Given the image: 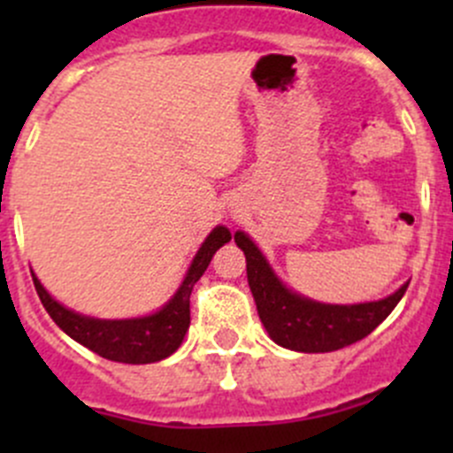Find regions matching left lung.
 Returning <instances> with one entry per match:
<instances>
[{
	"instance_id": "8db88e82",
	"label": "left lung",
	"mask_w": 453,
	"mask_h": 453,
	"mask_svg": "<svg viewBox=\"0 0 453 453\" xmlns=\"http://www.w3.org/2000/svg\"><path fill=\"white\" fill-rule=\"evenodd\" d=\"M234 241L248 260V282L265 331L278 346L298 353H331L364 340L392 313L410 285L374 303H318L289 289L250 234L239 230Z\"/></svg>"
}]
</instances>
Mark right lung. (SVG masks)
Returning a JSON list of instances; mask_svg holds the SVG:
<instances>
[{"label": "right lung", "instance_id": "obj_1", "mask_svg": "<svg viewBox=\"0 0 453 453\" xmlns=\"http://www.w3.org/2000/svg\"><path fill=\"white\" fill-rule=\"evenodd\" d=\"M232 239L230 230L226 226H217L201 248L195 254L184 280L177 287L166 304L157 311L142 315V318L125 319H100L91 315L76 313L72 309L63 307L58 300L48 294L39 278L32 272L35 289L43 303L45 311L57 322L63 333L76 340L79 344L87 346L89 350L98 353L100 357L109 362L120 364H153L171 357L184 342L186 331L190 326V294L197 280L208 269L214 252Z\"/></svg>", "mask_w": 453, "mask_h": 453}]
</instances>
